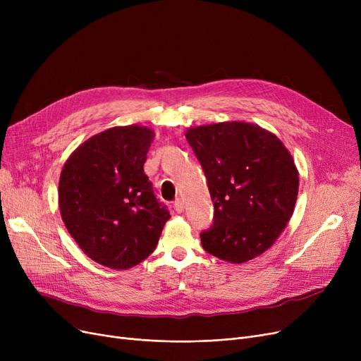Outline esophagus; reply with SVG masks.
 Listing matches in <instances>:
<instances>
[{"mask_svg": "<svg viewBox=\"0 0 361 361\" xmlns=\"http://www.w3.org/2000/svg\"><path fill=\"white\" fill-rule=\"evenodd\" d=\"M174 209H176V212H178V214H181V212L184 211V203H183L181 199H177V200L174 202Z\"/></svg>", "mask_w": 361, "mask_h": 361, "instance_id": "obj_1", "label": "esophagus"}]
</instances>
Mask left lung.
<instances>
[{"label": "left lung", "mask_w": 361, "mask_h": 361, "mask_svg": "<svg viewBox=\"0 0 361 361\" xmlns=\"http://www.w3.org/2000/svg\"><path fill=\"white\" fill-rule=\"evenodd\" d=\"M185 139L202 164L215 207L212 228L200 234L203 249L230 263L271 249L298 195V169L286 145L244 121L190 127Z\"/></svg>", "instance_id": "1"}]
</instances>
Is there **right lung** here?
I'll list each match as a JSON object with an SVG mask.
<instances>
[{"label":"right lung","mask_w":361,"mask_h":361,"mask_svg":"<svg viewBox=\"0 0 361 361\" xmlns=\"http://www.w3.org/2000/svg\"><path fill=\"white\" fill-rule=\"evenodd\" d=\"M154 137L137 124L104 130L75 147L61 169L66 228L87 257L109 269L145 260L171 218L143 171Z\"/></svg>","instance_id":"1"}]
</instances>
